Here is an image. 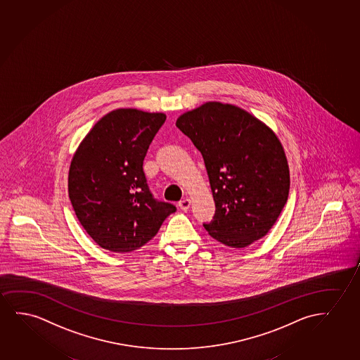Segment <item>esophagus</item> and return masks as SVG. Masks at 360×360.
Wrapping results in <instances>:
<instances>
[{"mask_svg": "<svg viewBox=\"0 0 360 360\" xmlns=\"http://www.w3.org/2000/svg\"><path fill=\"white\" fill-rule=\"evenodd\" d=\"M190 206H191V200L190 198H184V200L179 202V207L181 208L183 211H188Z\"/></svg>", "mask_w": 360, "mask_h": 360, "instance_id": "34e87169", "label": "esophagus"}]
</instances>
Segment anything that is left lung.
<instances>
[{"label": "left lung", "instance_id": "1", "mask_svg": "<svg viewBox=\"0 0 360 360\" xmlns=\"http://www.w3.org/2000/svg\"><path fill=\"white\" fill-rule=\"evenodd\" d=\"M176 127L202 154L216 212L203 223L218 242L245 248L266 236L288 201L290 172L276 134L239 107L206 102Z\"/></svg>", "mask_w": 360, "mask_h": 360}]
</instances>
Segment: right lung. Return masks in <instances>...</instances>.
<instances>
[{
	"mask_svg": "<svg viewBox=\"0 0 360 360\" xmlns=\"http://www.w3.org/2000/svg\"><path fill=\"white\" fill-rule=\"evenodd\" d=\"M164 113L118 108L102 117L80 143L69 169V198L76 217L101 248H141L176 211L148 186L143 160Z\"/></svg>",
	"mask_w": 360,
	"mask_h": 360,
	"instance_id": "add662e5",
	"label": "right lung"
}]
</instances>
